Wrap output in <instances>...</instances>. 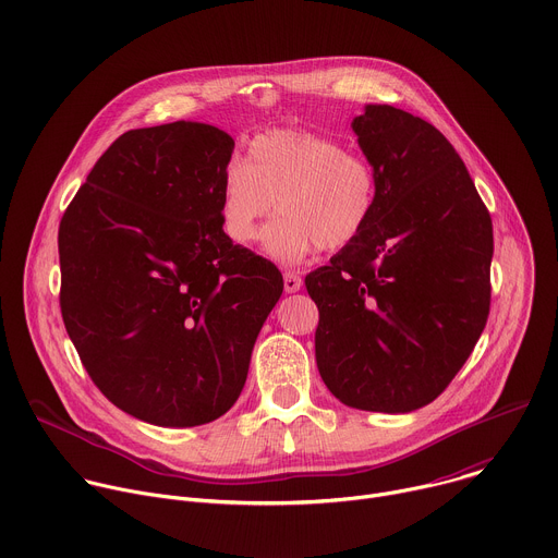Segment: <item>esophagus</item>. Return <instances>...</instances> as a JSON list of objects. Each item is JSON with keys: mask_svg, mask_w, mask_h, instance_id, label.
I'll use <instances>...</instances> for the list:
<instances>
[{"mask_svg": "<svg viewBox=\"0 0 558 558\" xmlns=\"http://www.w3.org/2000/svg\"><path fill=\"white\" fill-rule=\"evenodd\" d=\"M302 287V278L295 271H284V291L295 293Z\"/></svg>", "mask_w": 558, "mask_h": 558, "instance_id": "obj_1", "label": "esophagus"}]
</instances>
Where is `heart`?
Masks as SVG:
<instances>
[{
    "label": "heart",
    "instance_id": "b5f03b06",
    "mask_svg": "<svg viewBox=\"0 0 558 558\" xmlns=\"http://www.w3.org/2000/svg\"><path fill=\"white\" fill-rule=\"evenodd\" d=\"M377 194V172L362 154L308 130H271L252 138L245 161L231 158L222 168L220 225L231 243L250 245L278 207L263 252L298 265L317 247L353 245L375 216Z\"/></svg>",
    "mask_w": 558,
    "mask_h": 558
}]
</instances>
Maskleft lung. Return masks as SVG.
Segmentation results:
<instances>
[{
  "label": "left lung",
  "mask_w": 558,
  "mask_h": 558,
  "mask_svg": "<svg viewBox=\"0 0 558 558\" xmlns=\"http://www.w3.org/2000/svg\"><path fill=\"white\" fill-rule=\"evenodd\" d=\"M377 172L357 241L304 278L315 362L351 409L411 413L444 392L490 313L493 220L448 138L392 106L351 123Z\"/></svg>",
  "instance_id": "left-lung-1"
}]
</instances>
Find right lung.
Segmentation results:
<instances>
[{"label":"right lung","mask_w":558,"mask_h":558,"mask_svg":"<svg viewBox=\"0 0 558 558\" xmlns=\"http://www.w3.org/2000/svg\"><path fill=\"white\" fill-rule=\"evenodd\" d=\"M231 151L207 123L130 130L59 225L65 331L108 400L154 426L209 424L235 404L282 295L276 265L222 231Z\"/></svg>","instance_id":"1"}]
</instances>
